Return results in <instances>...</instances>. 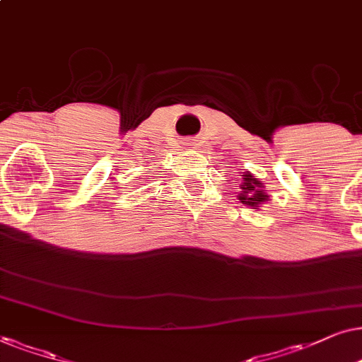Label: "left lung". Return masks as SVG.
<instances>
[{
    "label": "left lung",
    "mask_w": 362,
    "mask_h": 362,
    "mask_svg": "<svg viewBox=\"0 0 362 362\" xmlns=\"http://www.w3.org/2000/svg\"><path fill=\"white\" fill-rule=\"evenodd\" d=\"M238 184L240 190L237 199L242 202L243 205L250 206V209L259 210V206L264 205L269 200V195L267 194V190H264L263 182L248 170L242 172V180H238Z\"/></svg>",
    "instance_id": "obj_1"
}]
</instances>
